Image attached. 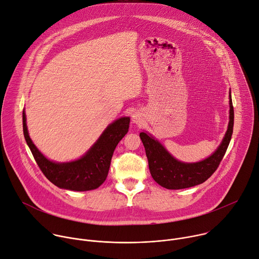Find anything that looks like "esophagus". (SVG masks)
Returning <instances> with one entry per match:
<instances>
[{
	"label": "esophagus",
	"instance_id": "obj_1",
	"mask_svg": "<svg viewBox=\"0 0 259 259\" xmlns=\"http://www.w3.org/2000/svg\"><path fill=\"white\" fill-rule=\"evenodd\" d=\"M141 121H142V119H141V115H140V114L135 113V114L132 116V122H133L134 124H140Z\"/></svg>",
	"mask_w": 259,
	"mask_h": 259
}]
</instances>
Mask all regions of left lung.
Returning <instances> with one entry per match:
<instances>
[{
	"instance_id": "left-lung-1",
	"label": "left lung",
	"mask_w": 259,
	"mask_h": 259,
	"mask_svg": "<svg viewBox=\"0 0 259 259\" xmlns=\"http://www.w3.org/2000/svg\"><path fill=\"white\" fill-rule=\"evenodd\" d=\"M234 129V106L230 92V122L218 149L207 159L197 163H183L174 159L165 147L145 132L139 134L154 180L168 190L192 188L206 181L218 168L230 144Z\"/></svg>"
}]
</instances>
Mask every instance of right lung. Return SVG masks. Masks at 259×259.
Segmentation results:
<instances>
[{"label":"right lung","instance_id":"add662e5","mask_svg":"<svg viewBox=\"0 0 259 259\" xmlns=\"http://www.w3.org/2000/svg\"><path fill=\"white\" fill-rule=\"evenodd\" d=\"M22 123L25 141L36 164L48 180L60 189L85 192L99 188L106 179L116 146L128 132L130 118H120L108 125L81 159L66 163L52 162L36 149L28 135L24 112Z\"/></svg>","mask_w":259,"mask_h":259}]
</instances>
